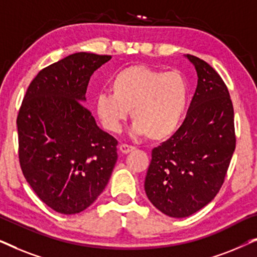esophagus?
<instances>
[{
	"mask_svg": "<svg viewBox=\"0 0 257 257\" xmlns=\"http://www.w3.org/2000/svg\"><path fill=\"white\" fill-rule=\"evenodd\" d=\"M119 151H120V153L122 154H128L130 152H132V151H135V147L122 144V145L119 146Z\"/></svg>",
	"mask_w": 257,
	"mask_h": 257,
	"instance_id": "1",
	"label": "esophagus"
}]
</instances>
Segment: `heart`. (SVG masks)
<instances>
[{
    "instance_id": "heart-1",
    "label": "heart",
    "mask_w": 257,
    "mask_h": 257,
    "mask_svg": "<svg viewBox=\"0 0 257 257\" xmlns=\"http://www.w3.org/2000/svg\"><path fill=\"white\" fill-rule=\"evenodd\" d=\"M110 93H99L94 111L110 133L120 131L131 111L132 133L161 142L177 132L188 103V84L178 71L136 64L114 73Z\"/></svg>"
}]
</instances>
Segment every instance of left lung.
I'll return each instance as SVG.
<instances>
[{
  "label": "left lung",
  "instance_id": "left-lung-1",
  "mask_svg": "<svg viewBox=\"0 0 257 257\" xmlns=\"http://www.w3.org/2000/svg\"><path fill=\"white\" fill-rule=\"evenodd\" d=\"M198 85L184 124L152 151L145 192L152 205L171 217L198 212L220 191L235 151L234 108L226 84L195 56Z\"/></svg>",
  "mask_w": 257,
  "mask_h": 257
}]
</instances>
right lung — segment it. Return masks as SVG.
Instances as JSON below:
<instances>
[{"mask_svg":"<svg viewBox=\"0 0 257 257\" xmlns=\"http://www.w3.org/2000/svg\"><path fill=\"white\" fill-rule=\"evenodd\" d=\"M111 56L77 52L41 70L17 117L20 164L38 198L56 212L77 214L106 187L118 142L84 107L86 86Z\"/></svg>","mask_w":257,"mask_h":257,"instance_id":"right-lung-1","label":"right lung"}]
</instances>
